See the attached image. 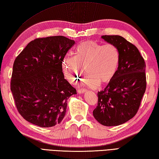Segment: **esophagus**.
Here are the masks:
<instances>
[{
    "instance_id": "obj_1",
    "label": "esophagus",
    "mask_w": 159,
    "mask_h": 159,
    "mask_svg": "<svg viewBox=\"0 0 159 159\" xmlns=\"http://www.w3.org/2000/svg\"><path fill=\"white\" fill-rule=\"evenodd\" d=\"M87 89H78V92H79V93H83L87 92Z\"/></svg>"
}]
</instances>
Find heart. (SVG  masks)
Listing matches in <instances>:
<instances>
[{
	"label": "heart",
	"instance_id": "heart-1",
	"mask_svg": "<svg viewBox=\"0 0 159 159\" xmlns=\"http://www.w3.org/2000/svg\"><path fill=\"white\" fill-rule=\"evenodd\" d=\"M120 65V52L112 43L102 44L93 41L83 42L76 47L74 57H66L62 69L69 82L79 80L85 67V85L96 88L100 83L107 84L113 79Z\"/></svg>",
	"mask_w": 159,
	"mask_h": 159
}]
</instances>
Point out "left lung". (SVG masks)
<instances>
[{
  "label": "left lung",
  "mask_w": 159,
  "mask_h": 159,
  "mask_svg": "<svg viewBox=\"0 0 159 159\" xmlns=\"http://www.w3.org/2000/svg\"><path fill=\"white\" fill-rule=\"evenodd\" d=\"M120 52V65L113 79L98 92L93 117L106 126L122 124L132 119L141 104L146 89V63L137 47L120 35H103Z\"/></svg>",
  "instance_id": "8db88e82"
}]
</instances>
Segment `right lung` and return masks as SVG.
Returning <instances> with one entry per match:
<instances>
[{
  "label": "right lung",
  "mask_w": 159,
  "mask_h": 159,
  "mask_svg": "<svg viewBox=\"0 0 159 159\" xmlns=\"http://www.w3.org/2000/svg\"><path fill=\"white\" fill-rule=\"evenodd\" d=\"M74 43L60 35L38 38L16 58L11 91L19 113L29 122L48 128L63 119L67 99L76 90L64 79L62 61Z\"/></svg>",
  "instance_id": "add662e5"
}]
</instances>
